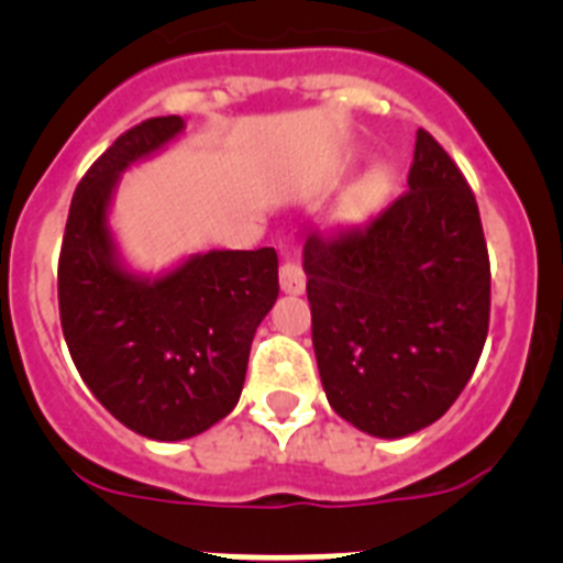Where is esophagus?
Instances as JSON below:
<instances>
[{"label": "esophagus", "instance_id": "obj_1", "mask_svg": "<svg viewBox=\"0 0 563 563\" xmlns=\"http://www.w3.org/2000/svg\"><path fill=\"white\" fill-rule=\"evenodd\" d=\"M278 282H282V290L290 292V296H298V292H305L307 276L298 262H290V258H287L285 265H282V271H278Z\"/></svg>", "mask_w": 563, "mask_h": 563}]
</instances>
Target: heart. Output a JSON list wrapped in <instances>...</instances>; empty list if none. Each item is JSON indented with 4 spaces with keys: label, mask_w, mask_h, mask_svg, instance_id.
Segmentation results:
<instances>
[{
    "label": "heart",
    "mask_w": 563,
    "mask_h": 563,
    "mask_svg": "<svg viewBox=\"0 0 563 563\" xmlns=\"http://www.w3.org/2000/svg\"><path fill=\"white\" fill-rule=\"evenodd\" d=\"M391 180H395V174L386 163H377L372 166L369 172H363L355 183L350 186V191L343 194L341 202V217L346 220H357L363 213L375 211L391 191Z\"/></svg>",
    "instance_id": "1"
}]
</instances>
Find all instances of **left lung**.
I'll return each instance as SVG.
<instances>
[{"label":"left lung","mask_w":563,"mask_h":563,"mask_svg":"<svg viewBox=\"0 0 563 563\" xmlns=\"http://www.w3.org/2000/svg\"><path fill=\"white\" fill-rule=\"evenodd\" d=\"M305 273L335 415L400 440L454 406L485 346L490 265L474 191L426 129L409 191L369 225L310 233Z\"/></svg>","instance_id":"8db88e82"}]
</instances>
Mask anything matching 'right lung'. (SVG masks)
Masks as SVG:
<instances>
[{"label":"right lung","instance_id":"add662e5","mask_svg":"<svg viewBox=\"0 0 563 563\" xmlns=\"http://www.w3.org/2000/svg\"><path fill=\"white\" fill-rule=\"evenodd\" d=\"M186 121L148 118L92 163L69 202L58 310L78 375L134 434L208 431L242 395L256 327L278 296V256L208 251L157 273L126 265L109 213L121 174L177 141Z\"/></svg>","mask_w":563,"mask_h":563}]
</instances>
